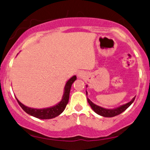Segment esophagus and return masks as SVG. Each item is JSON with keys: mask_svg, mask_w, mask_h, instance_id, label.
<instances>
[{"mask_svg": "<svg viewBox=\"0 0 150 150\" xmlns=\"http://www.w3.org/2000/svg\"><path fill=\"white\" fill-rule=\"evenodd\" d=\"M79 76H80V75H79Z\"/></svg>", "mask_w": 150, "mask_h": 150, "instance_id": "1", "label": "esophagus"}]
</instances>
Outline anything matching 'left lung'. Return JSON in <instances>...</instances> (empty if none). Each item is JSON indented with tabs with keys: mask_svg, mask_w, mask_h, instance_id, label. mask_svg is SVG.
I'll return each instance as SVG.
<instances>
[{
	"mask_svg": "<svg viewBox=\"0 0 150 150\" xmlns=\"http://www.w3.org/2000/svg\"><path fill=\"white\" fill-rule=\"evenodd\" d=\"M86 87H87V85H86ZM86 95L87 96V92L86 91ZM136 97V96H135ZM135 97H134L131 100L129 101L127 103L122 105L118 108H114V109H106L102 107L97 105L94 104V103H92L89 99L87 98V101H88L89 105L91 106V108L98 115L104 116V117H113V116H117L118 114H121L122 112H123L124 111H125L132 104V103L134 101Z\"/></svg>",
	"mask_w": 150,
	"mask_h": 150,
	"instance_id": "8db88e82",
	"label": "left lung"
}]
</instances>
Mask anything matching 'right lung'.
<instances>
[{"mask_svg": "<svg viewBox=\"0 0 150 150\" xmlns=\"http://www.w3.org/2000/svg\"><path fill=\"white\" fill-rule=\"evenodd\" d=\"M76 80V76H73L72 77L68 80L65 85V87H64V92L61 100L58 103L55 105L50 107V108L42 109L29 108V107L25 106V105H23L22 103H21L18 100V98H16L21 108L27 114H30V115L34 116V117L39 118V119H50V118H55L56 116H59L65 110L66 105H67L68 101H69V92H70L71 85H72V83L74 82Z\"/></svg>", "mask_w": 150, "mask_h": 150, "instance_id": "obj_1", "label": "right lung"}]
</instances>
